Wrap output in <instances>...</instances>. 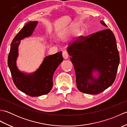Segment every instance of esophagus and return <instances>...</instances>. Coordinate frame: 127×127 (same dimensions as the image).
<instances>
[{"label":"esophagus","mask_w":127,"mask_h":127,"mask_svg":"<svg viewBox=\"0 0 127 127\" xmlns=\"http://www.w3.org/2000/svg\"><path fill=\"white\" fill-rule=\"evenodd\" d=\"M62 55L64 59H68L69 58V55L68 53L66 52V51H63V53H62Z\"/></svg>","instance_id":"obj_1"}]
</instances>
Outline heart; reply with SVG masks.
Returning a JSON list of instances; mask_svg holds the SVG:
<instances>
[{"mask_svg":"<svg viewBox=\"0 0 127 127\" xmlns=\"http://www.w3.org/2000/svg\"><path fill=\"white\" fill-rule=\"evenodd\" d=\"M77 28V25H73L72 26H71L70 28H69L68 30L63 32V33H62V36H65V35H68V34L73 33V32H74L76 30ZM85 31H86L85 28H81L80 29H79V32H78V34H79V35H82L85 34Z\"/></svg>","mask_w":127,"mask_h":127,"instance_id":"obj_1","label":"heart"}]
</instances>
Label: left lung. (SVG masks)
<instances>
[{
  "instance_id": "obj_1",
  "label": "left lung",
  "mask_w": 127,
  "mask_h": 127,
  "mask_svg": "<svg viewBox=\"0 0 127 127\" xmlns=\"http://www.w3.org/2000/svg\"><path fill=\"white\" fill-rule=\"evenodd\" d=\"M102 25L107 27L103 21ZM67 51L76 74L77 87L82 93L97 94L111 86L116 76L120 56L114 34L110 29L88 36H79ZM98 72V77L93 73Z\"/></svg>"
}]
</instances>
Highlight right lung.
Listing matches in <instances>:
<instances>
[{
    "label": "right lung",
    "instance_id": "add662e5",
    "mask_svg": "<svg viewBox=\"0 0 127 127\" xmlns=\"http://www.w3.org/2000/svg\"><path fill=\"white\" fill-rule=\"evenodd\" d=\"M37 23V21H30L18 32L11 44L7 59L8 66L16 87L31 96H41L50 92L53 86L54 72L63 61L61 51L46 57L39 68L33 73H25L18 69L16 61L21 40L31 36Z\"/></svg>",
    "mask_w": 127,
    "mask_h": 127
}]
</instances>
